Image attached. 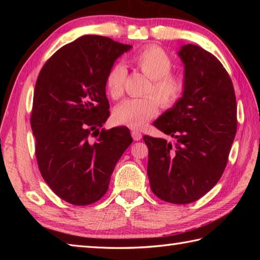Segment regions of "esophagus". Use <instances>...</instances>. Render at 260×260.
<instances>
[{
	"mask_svg": "<svg viewBox=\"0 0 260 260\" xmlns=\"http://www.w3.org/2000/svg\"><path fill=\"white\" fill-rule=\"evenodd\" d=\"M132 138H133L134 141H140L141 138H142V134L138 131H132Z\"/></svg>",
	"mask_w": 260,
	"mask_h": 260,
	"instance_id": "esophagus-1",
	"label": "esophagus"
}]
</instances>
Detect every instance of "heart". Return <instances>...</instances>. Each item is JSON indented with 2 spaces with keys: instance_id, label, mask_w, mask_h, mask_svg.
<instances>
[{
  "instance_id": "obj_1",
  "label": "heart",
  "mask_w": 260,
  "mask_h": 260,
  "mask_svg": "<svg viewBox=\"0 0 260 260\" xmlns=\"http://www.w3.org/2000/svg\"><path fill=\"white\" fill-rule=\"evenodd\" d=\"M129 64L138 70L149 82L144 88L141 99H128L120 103L113 111V119L117 124L129 128L140 129L152 119L158 112V103L161 108L174 107L184 94L186 80L181 74L172 72L173 61L160 48L150 46L131 57ZM126 69L122 64H113L105 78L108 93L113 100L120 99L124 94Z\"/></svg>"
}]
</instances>
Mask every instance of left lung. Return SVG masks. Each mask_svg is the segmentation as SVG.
Returning a JSON list of instances; mask_svg holds the SVG:
<instances>
[{
  "instance_id": "left-lung-1",
  "label": "left lung",
  "mask_w": 260,
  "mask_h": 260,
  "mask_svg": "<svg viewBox=\"0 0 260 260\" xmlns=\"http://www.w3.org/2000/svg\"><path fill=\"white\" fill-rule=\"evenodd\" d=\"M178 54L186 90L153 122L175 143L148 135L143 141L152 192L169 203L188 204L221 178L237 129V107L232 79L217 57L195 45L183 46Z\"/></svg>"
}]
</instances>
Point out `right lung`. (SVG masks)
Masks as SVG:
<instances>
[{
  "label": "right lung",
  "mask_w": 260,
  "mask_h": 260,
  "mask_svg": "<svg viewBox=\"0 0 260 260\" xmlns=\"http://www.w3.org/2000/svg\"><path fill=\"white\" fill-rule=\"evenodd\" d=\"M131 48L83 35L57 50L39 73L30 114L35 156L43 180L70 204L102 199L114 166L133 142L125 126L99 131L110 116L108 71Z\"/></svg>",
  "instance_id": "right-lung-1"
}]
</instances>
